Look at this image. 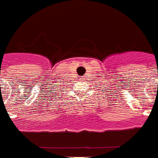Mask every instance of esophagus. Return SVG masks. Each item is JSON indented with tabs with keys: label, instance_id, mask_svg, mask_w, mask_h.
<instances>
[{
	"label": "esophagus",
	"instance_id": "obj_1",
	"mask_svg": "<svg viewBox=\"0 0 158 158\" xmlns=\"http://www.w3.org/2000/svg\"><path fill=\"white\" fill-rule=\"evenodd\" d=\"M81 80H82V78H81Z\"/></svg>",
	"mask_w": 158,
	"mask_h": 158
}]
</instances>
